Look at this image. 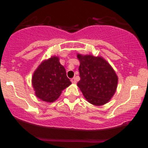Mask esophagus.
Instances as JSON below:
<instances>
[{
	"instance_id": "34e87169",
	"label": "esophagus",
	"mask_w": 148,
	"mask_h": 148,
	"mask_svg": "<svg viewBox=\"0 0 148 148\" xmlns=\"http://www.w3.org/2000/svg\"><path fill=\"white\" fill-rule=\"evenodd\" d=\"M71 81H72V84H76V78H75V77L72 78V79H71Z\"/></svg>"
}]
</instances>
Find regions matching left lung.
<instances>
[{
    "mask_svg": "<svg viewBox=\"0 0 148 148\" xmlns=\"http://www.w3.org/2000/svg\"><path fill=\"white\" fill-rule=\"evenodd\" d=\"M80 81L78 86L86 99L95 106L108 102L115 92L118 76L111 66L101 57L78 54Z\"/></svg>",
    "mask_w": 148,
    "mask_h": 148,
    "instance_id": "obj_1",
    "label": "left lung"
}]
</instances>
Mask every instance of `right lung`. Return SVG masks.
<instances>
[{
    "label": "right lung",
    "instance_id": "add662e5",
    "mask_svg": "<svg viewBox=\"0 0 148 148\" xmlns=\"http://www.w3.org/2000/svg\"><path fill=\"white\" fill-rule=\"evenodd\" d=\"M32 83L37 97L48 102L58 99L64 88L72 84L59 58L55 56L40 64L34 73Z\"/></svg>",
    "mask_w": 148,
    "mask_h": 148
}]
</instances>
